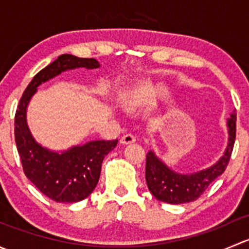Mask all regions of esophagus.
Returning a JSON list of instances; mask_svg holds the SVG:
<instances>
[{
    "label": "esophagus",
    "mask_w": 249,
    "mask_h": 249,
    "mask_svg": "<svg viewBox=\"0 0 249 249\" xmlns=\"http://www.w3.org/2000/svg\"><path fill=\"white\" fill-rule=\"evenodd\" d=\"M135 141H136V137L132 134H125L123 135V137L120 139V142H122L123 144H129V143L135 142Z\"/></svg>",
    "instance_id": "1"
}]
</instances>
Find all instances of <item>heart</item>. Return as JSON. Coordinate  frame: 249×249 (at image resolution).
<instances>
[{"instance_id":"b5f03b06","label":"heart","mask_w":249,"mask_h":249,"mask_svg":"<svg viewBox=\"0 0 249 249\" xmlns=\"http://www.w3.org/2000/svg\"><path fill=\"white\" fill-rule=\"evenodd\" d=\"M123 104L127 108H132V107H135L137 105V99L135 96H132V95H127L126 97L123 99Z\"/></svg>"}]
</instances>
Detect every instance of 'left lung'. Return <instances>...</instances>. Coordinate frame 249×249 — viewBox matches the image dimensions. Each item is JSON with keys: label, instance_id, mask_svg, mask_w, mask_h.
<instances>
[{"label": "left lung", "instance_id": "obj_1", "mask_svg": "<svg viewBox=\"0 0 249 249\" xmlns=\"http://www.w3.org/2000/svg\"><path fill=\"white\" fill-rule=\"evenodd\" d=\"M229 141L223 157L208 169L195 173H178L167 167L153 150L145 157V180L148 189L162 202L187 203L199 199L208 185L227 169L236 137V113L228 119Z\"/></svg>", "mask_w": 249, "mask_h": 249}]
</instances>
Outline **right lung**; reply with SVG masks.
<instances>
[{"mask_svg":"<svg viewBox=\"0 0 249 249\" xmlns=\"http://www.w3.org/2000/svg\"><path fill=\"white\" fill-rule=\"evenodd\" d=\"M78 67L99 69L100 64L95 59L60 55L32 78L20 99L14 120V136L25 176L56 202H78L89 196L99 182L105 157L118 143V140L90 141L57 153L42 147L32 137L26 123V108L37 88L61 72Z\"/></svg>","mask_w":249,"mask_h":249,"instance_id":"right-lung-1","label":"right lung"}]
</instances>
